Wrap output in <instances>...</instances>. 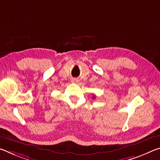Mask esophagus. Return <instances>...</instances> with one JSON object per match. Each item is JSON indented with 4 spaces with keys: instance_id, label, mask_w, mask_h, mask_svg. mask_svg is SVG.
Segmentation results:
<instances>
[{
    "instance_id": "1",
    "label": "esophagus",
    "mask_w": 160,
    "mask_h": 160,
    "mask_svg": "<svg viewBox=\"0 0 160 160\" xmlns=\"http://www.w3.org/2000/svg\"><path fill=\"white\" fill-rule=\"evenodd\" d=\"M72 82H74V83H77L78 82V80L77 79V78H72Z\"/></svg>"
}]
</instances>
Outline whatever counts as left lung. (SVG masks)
Returning a JSON list of instances; mask_svg holds the SVG:
<instances>
[{
  "instance_id": "left-lung-1",
  "label": "left lung",
  "mask_w": 160,
  "mask_h": 160,
  "mask_svg": "<svg viewBox=\"0 0 160 160\" xmlns=\"http://www.w3.org/2000/svg\"><path fill=\"white\" fill-rule=\"evenodd\" d=\"M94 98H95V97H93V99H94Z\"/></svg>"
}]
</instances>
